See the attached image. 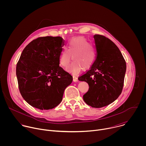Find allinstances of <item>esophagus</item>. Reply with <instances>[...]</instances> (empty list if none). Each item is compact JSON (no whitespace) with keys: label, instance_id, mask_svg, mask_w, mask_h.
<instances>
[{"label":"esophagus","instance_id":"1","mask_svg":"<svg viewBox=\"0 0 146 146\" xmlns=\"http://www.w3.org/2000/svg\"><path fill=\"white\" fill-rule=\"evenodd\" d=\"M73 81L74 82H78V80L76 76H73Z\"/></svg>","mask_w":146,"mask_h":146}]
</instances>
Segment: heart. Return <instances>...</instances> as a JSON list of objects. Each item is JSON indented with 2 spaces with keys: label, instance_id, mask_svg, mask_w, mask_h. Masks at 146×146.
I'll return each instance as SVG.
<instances>
[{
  "label": "heart",
  "instance_id": "heart-1",
  "mask_svg": "<svg viewBox=\"0 0 146 146\" xmlns=\"http://www.w3.org/2000/svg\"><path fill=\"white\" fill-rule=\"evenodd\" d=\"M66 50L62 52L59 62L61 66L66 68L72 60L74 62L68 68V70L73 74L80 73L82 68L86 70L94 65L96 59V51L94 47L83 37L72 38L67 44Z\"/></svg>",
  "mask_w": 146,
  "mask_h": 146
}]
</instances>
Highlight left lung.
Wrapping results in <instances>:
<instances>
[{
  "label": "left lung",
  "mask_w": 146,
  "mask_h": 146,
  "mask_svg": "<svg viewBox=\"0 0 146 146\" xmlns=\"http://www.w3.org/2000/svg\"><path fill=\"white\" fill-rule=\"evenodd\" d=\"M96 59L90 70L78 77L89 85L83 99L95 108L106 106L121 94L127 65L121 51L109 38L99 35L94 36Z\"/></svg>",
  "instance_id": "left-lung-1"
}]
</instances>
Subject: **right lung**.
Returning a JSON list of instances; mask_svg holds the SVG:
<instances>
[{"label":"right lung","mask_w":146,"mask_h":146,"mask_svg":"<svg viewBox=\"0 0 146 146\" xmlns=\"http://www.w3.org/2000/svg\"><path fill=\"white\" fill-rule=\"evenodd\" d=\"M64 46L61 37L46 36L32 41L17 64L18 87L24 99L40 110H50L61 102L73 77L59 66Z\"/></svg>","instance_id":"right-lung-1"}]
</instances>
